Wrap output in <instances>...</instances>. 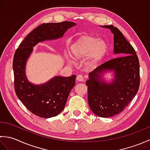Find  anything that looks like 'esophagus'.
I'll return each instance as SVG.
<instances>
[{
	"label": "esophagus",
	"instance_id": "obj_1",
	"mask_svg": "<svg viewBox=\"0 0 150 150\" xmlns=\"http://www.w3.org/2000/svg\"><path fill=\"white\" fill-rule=\"evenodd\" d=\"M77 80L79 82L84 81V77L82 76V75H77Z\"/></svg>",
	"mask_w": 150,
	"mask_h": 150
}]
</instances>
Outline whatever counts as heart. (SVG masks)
Instances as JSON below:
<instances>
[{
  "mask_svg": "<svg viewBox=\"0 0 150 150\" xmlns=\"http://www.w3.org/2000/svg\"><path fill=\"white\" fill-rule=\"evenodd\" d=\"M108 46L103 40L92 36H83L71 46V53L76 59L91 57L89 66H95L107 52Z\"/></svg>",
  "mask_w": 150,
  "mask_h": 150,
  "instance_id": "b5f03b06",
  "label": "heart"
}]
</instances>
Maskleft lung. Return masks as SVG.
<instances>
[{
  "mask_svg": "<svg viewBox=\"0 0 150 150\" xmlns=\"http://www.w3.org/2000/svg\"><path fill=\"white\" fill-rule=\"evenodd\" d=\"M113 34L114 53L117 57L102 64L89 73L88 99L91 111L100 117H113L122 112L138 92L140 85L139 61L135 51L117 28L104 26ZM106 70L116 72L110 84L100 81L99 73Z\"/></svg>",
  "mask_w": 150,
  "mask_h": 150,
  "instance_id": "8db88e82",
  "label": "left lung"
}]
</instances>
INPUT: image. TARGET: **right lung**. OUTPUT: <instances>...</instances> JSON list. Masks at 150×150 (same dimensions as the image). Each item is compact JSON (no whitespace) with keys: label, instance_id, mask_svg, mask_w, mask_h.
Wrapping results in <instances>:
<instances>
[{"label":"right lung","instance_id":"add662e5","mask_svg":"<svg viewBox=\"0 0 150 150\" xmlns=\"http://www.w3.org/2000/svg\"><path fill=\"white\" fill-rule=\"evenodd\" d=\"M75 24L69 21L40 24L25 37L15 53L13 69L16 95L27 109L37 116L50 118L62 111L75 84L76 75L68 77L58 76L43 85H34L27 81L25 75L26 60L37 43L62 37Z\"/></svg>","mask_w":150,"mask_h":150}]
</instances>
